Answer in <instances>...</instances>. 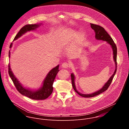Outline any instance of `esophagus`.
Here are the masks:
<instances>
[{
    "mask_svg": "<svg viewBox=\"0 0 129 129\" xmlns=\"http://www.w3.org/2000/svg\"><path fill=\"white\" fill-rule=\"evenodd\" d=\"M69 66H70L69 63H68L67 62H64L62 64V67L64 68H68V67H69Z\"/></svg>",
    "mask_w": 129,
    "mask_h": 129,
    "instance_id": "esophagus-1",
    "label": "esophagus"
}]
</instances>
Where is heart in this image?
Listing matches in <instances>:
<instances>
[{"label": "heart", "instance_id": "heart-1", "mask_svg": "<svg viewBox=\"0 0 129 129\" xmlns=\"http://www.w3.org/2000/svg\"><path fill=\"white\" fill-rule=\"evenodd\" d=\"M75 34L74 31L70 29L64 31L61 35V38L60 39L61 43L63 45L66 43L72 38V37L75 35Z\"/></svg>", "mask_w": 129, "mask_h": 129}]
</instances>
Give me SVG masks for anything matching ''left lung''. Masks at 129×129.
Returning a JSON list of instances; mask_svg holds the SVG:
<instances>
[{
	"label": "left lung",
	"mask_w": 129,
	"mask_h": 129,
	"mask_svg": "<svg viewBox=\"0 0 129 129\" xmlns=\"http://www.w3.org/2000/svg\"><path fill=\"white\" fill-rule=\"evenodd\" d=\"M90 26H91V28H92V29H93L95 32V38L97 40L106 41L111 46L112 49H113V58H114V62H115V70L114 71V72L113 73V75L111 77H110L109 80L104 85V86L101 89L95 92H94L93 93L89 94H82L77 90L76 86H75V76H74V75H73V73H71V79L72 85V87H73V89L75 90V91L79 95H80V96L84 97V98L94 97L95 96L99 95L100 94L104 92V91H106L108 89L109 86L110 85V84H111V83L113 80V79L116 73V70H117V60H116V59H117V47H116V45L115 44L114 42L113 41L112 38L111 37H110V36L108 34V33L105 30V29L103 27H102L100 25H96V24H92V23H91Z\"/></svg>",
	"instance_id": "1"
}]
</instances>
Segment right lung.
Instances as JSON below:
<instances>
[{
    "label": "right lung",
    "instance_id": "obj_1",
    "mask_svg": "<svg viewBox=\"0 0 129 129\" xmlns=\"http://www.w3.org/2000/svg\"><path fill=\"white\" fill-rule=\"evenodd\" d=\"M39 26V24H26L23 26L15 36L14 40L17 39L19 38L23 34L25 33L28 31H30L31 30L35 29L37 27ZM12 43H11L10 48L12 47ZM9 57H10V51L9 52ZM59 65L57 66L56 67L52 69L47 74L46 77L45 78L43 84V86L38 90L36 91H31L29 89H27L24 87H23L21 84L17 80V79L14 76L13 72H12L10 64H9V76L12 79L16 88L19 91V92L24 95L26 97H28L31 99L36 100H43L47 99L48 96H49L52 93L53 91V87L52 85L53 83V81L55 79V78L57 75V73L59 72Z\"/></svg>",
    "mask_w": 129,
    "mask_h": 129
}]
</instances>
